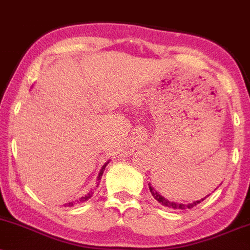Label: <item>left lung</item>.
I'll return each mask as SVG.
<instances>
[{"label": "left lung", "mask_w": 250, "mask_h": 250, "mask_svg": "<svg viewBox=\"0 0 250 250\" xmlns=\"http://www.w3.org/2000/svg\"><path fill=\"white\" fill-rule=\"evenodd\" d=\"M149 190H150L151 195H153L154 199L156 200L157 202H160L162 206H166V207H168V208H170V209H175V210H180V209H181V210H183V209H191L193 207H195V206H197V205H199V203L202 202L203 200L207 199V196H209V195H207V196L203 197V199L194 201V202H191V203H187V205H183V203L171 202V201L165 199V197H163L161 194L157 193V191L155 190L153 187H151L150 183H149Z\"/></svg>", "instance_id": "8db88e82"}]
</instances>
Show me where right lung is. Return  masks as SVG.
Returning <instances> with one entry per match:
<instances>
[{
	"instance_id": "obj_1",
	"label": "right lung",
	"mask_w": 250,
	"mask_h": 250,
	"mask_svg": "<svg viewBox=\"0 0 250 250\" xmlns=\"http://www.w3.org/2000/svg\"><path fill=\"white\" fill-rule=\"evenodd\" d=\"M108 163H109V161H108V162H105L104 165L102 166L101 170H100L99 176H97V181H99V182H100V180H101V177H102V175H103V171H104V169H105V167H107ZM99 182H97V185H99ZM91 194H93V193H91V191H90V193H89L88 195H84V196H82L81 199H80L79 201H77V202H79V203H80V202H84V201L89 200V199H90V197H91ZM74 205H75V202H68V203H65L64 207H71V206H74Z\"/></svg>"
}]
</instances>
